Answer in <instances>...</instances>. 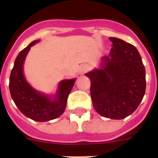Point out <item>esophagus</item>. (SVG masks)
Wrapping results in <instances>:
<instances>
[{"label": "esophagus", "mask_w": 158, "mask_h": 158, "mask_svg": "<svg viewBox=\"0 0 158 158\" xmlns=\"http://www.w3.org/2000/svg\"><path fill=\"white\" fill-rule=\"evenodd\" d=\"M90 69V66L89 65H83L81 66L80 68V73L81 74H84V73H87L88 71Z\"/></svg>", "instance_id": "esophagus-1"}]
</instances>
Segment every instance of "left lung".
<instances>
[{
    "instance_id": "obj_1",
    "label": "left lung",
    "mask_w": 158,
    "mask_h": 158,
    "mask_svg": "<svg viewBox=\"0 0 158 158\" xmlns=\"http://www.w3.org/2000/svg\"><path fill=\"white\" fill-rule=\"evenodd\" d=\"M112 47L101 60V68L85 73L91 81L95 110L102 116L122 119L131 115L146 93V69L135 46L115 37Z\"/></svg>"
}]
</instances>
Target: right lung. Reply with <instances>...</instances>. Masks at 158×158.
<instances>
[{
  "label": "right lung",
  "instance_id": "add662e5",
  "mask_svg": "<svg viewBox=\"0 0 158 158\" xmlns=\"http://www.w3.org/2000/svg\"><path fill=\"white\" fill-rule=\"evenodd\" d=\"M37 42L39 40L31 42L16 57L9 78V91L15 104L25 116L38 122H47L58 118L64 112L75 79L60 82L54 99L33 89L25 79L23 67L31 47Z\"/></svg>",
  "mask_w": 158,
  "mask_h": 158
}]
</instances>
